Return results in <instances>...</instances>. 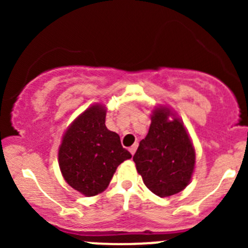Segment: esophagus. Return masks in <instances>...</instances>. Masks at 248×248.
Returning a JSON list of instances; mask_svg holds the SVG:
<instances>
[{
  "label": "esophagus",
  "instance_id": "esophagus-1",
  "mask_svg": "<svg viewBox=\"0 0 248 248\" xmlns=\"http://www.w3.org/2000/svg\"><path fill=\"white\" fill-rule=\"evenodd\" d=\"M137 147H138V144L136 142V144L132 145V146L129 147V152H131L132 155H134V154H136V151H137Z\"/></svg>",
  "mask_w": 248,
  "mask_h": 248
}]
</instances>
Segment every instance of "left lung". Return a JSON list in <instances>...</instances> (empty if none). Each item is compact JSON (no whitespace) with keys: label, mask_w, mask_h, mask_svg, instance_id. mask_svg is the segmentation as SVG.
<instances>
[{"label":"left lung","mask_w":248,"mask_h":248,"mask_svg":"<svg viewBox=\"0 0 248 248\" xmlns=\"http://www.w3.org/2000/svg\"><path fill=\"white\" fill-rule=\"evenodd\" d=\"M133 161L145 186L156 196L170 197L186 188L196 151L184 124L170 109L159 107L152 111L149 133L140 141Z\"/></svg>","instance_id":"1"}]
</instances>
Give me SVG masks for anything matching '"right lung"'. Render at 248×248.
<instances>
[{
	"label": "right lung",
	"instance_id": "right-lung-1",
	"mask_svg": "<svg viewBox=\"0 0 248 248\" xmlns=\"http://www.w3.org/2000/svg\"><path fill=\"white\" fill-rule=\"evenodd\" d=\"M106 114L101 104L85 110L68 127L59 149L64 180L86 197L103 192L117 167L132 157L119 134L107 128Z\"/></svg>",
	"mask_w": 248,
	"mask_h": 248
}]
</instances>
